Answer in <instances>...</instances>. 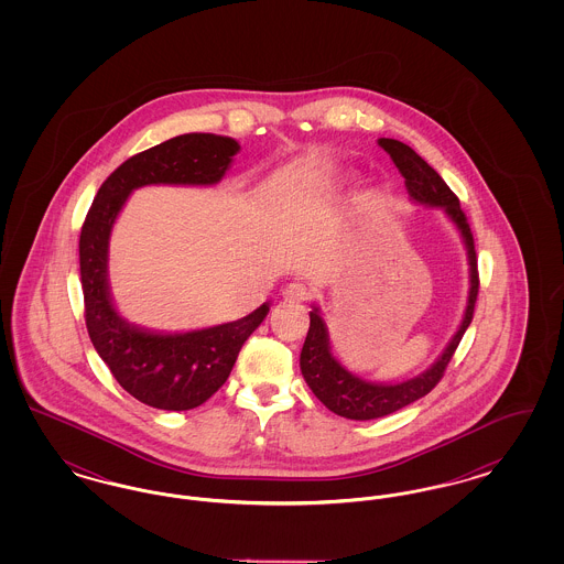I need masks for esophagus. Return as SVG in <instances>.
Wrapping results in <instances>:
<instances>
[{
    "mask_svg": "<svg viewBox=\"0 0 564 564\" xmlns=\"http://www.w3.org/2000/svg\"><path fill=\"white\" fill-rule=\"evenodd\" d=\"M283 300H288V302H295V304H300V302H304L306 297H308V290H306V285L304 283H290L288 288H283Z\"/></svg>",
    "mask_w": 564,
    "mask_h": 564,
    "instance_id": "34e87169",
    "label": "esophagus"
}]
</instances>
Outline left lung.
<instances>
[{"instance_id":"obj_1","label":"left lung","mask_w":564,"mask_h":564,"mask_svg":"<svg viewBox=\"0 0 564 564\" xmlns=\"http://www.w3.org/2000/svg\"><path fill=\"white\" fill-rule=\"evenodd\" d=\"M378 145L391 156L398 171L402 173L403 184L408 189V196L414 205H423L431 209H442L444 215L455 226L463 247L467 251V267H469V292L467 304L463 311L460 323L456 327L448 345L437 355V359L431 364L427 370L421 375L405 378L400 382H378L366 380L336 357L329 343V332L323 322L319 304H313L311 325L304 340V347L300 352V370L311 387V391L317 395V400L332 410L338 416H345L350 421H372L387 414H393L410 405L421 398H425L431 389L440 382L448 361L453 359L456 347L474 319V304L478 295V260L474 249V237L469 230V224L465 214L460 212L458 198L453 189L446 186V182L437 175L435 169H431L410 145H405L398 139H378Z\"/></svg>"}]
</instances>
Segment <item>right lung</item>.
<instances>
[{"label":"right lung","mask_w":564,"mask_h":564,"mask_svg":"<svg viewBox=\"0 0 564 564\" xmlns=\"http://www.w3.org/2000/svg\"><path fill=\"white\" fill-rule=\"evenodd\" d=\"M241 152L232 137L186 133L122 162L97 192L80 235L86 329L109 372L134 400L182 412L207 402L228 380L245 340L270 302L237 322L189 332L141 327L120 315L109 288V239L129 196L143 186H215Z\"/></svg>","instance_id":"1"}]
</instances>
